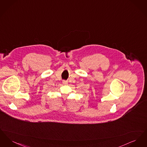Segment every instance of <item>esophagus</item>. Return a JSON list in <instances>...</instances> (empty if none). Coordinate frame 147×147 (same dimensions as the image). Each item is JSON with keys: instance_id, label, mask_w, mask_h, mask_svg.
<instances>
[{"instance_id": "34e87169", "label": "esophagus", "mask_w": 147, "mask_h": 147, "mask_svg": "<svg viewBox=\"0 0 147 147\" xmlns=\"http://www.w3.org/2000/svg\"><path fill=\"white\" fill-rule=\"evenodd\" d=\"M63 84L64 85H67V84H68V82L66 81V80H63Z\"/></svg>"}]
</instances>
